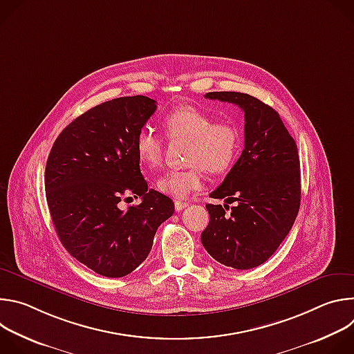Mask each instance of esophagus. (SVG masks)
<instances>
[{"label":"esophagus","mask_w":354,"mask_h":354,"mask_svg":"<svg viewBox=\"0 0 354 354\" xmlns=\"http://www.w3.org/2000/svg\"><path fill=\"white\" fill-rule=\"evenodd\" d=\"M189 203L187 201H183V200H175V210L176 212H182L185 207H187Z\"/></svg>","instance_id":"1"}]
</instances>
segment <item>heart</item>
I'll list each match as a JSON object with an SVG mask.
<instances>
[{
	"instance_id": "heart-1",
	"label": "heart",
	"mask_w": 354,
	"mask_h": 354,
	"mask_svg": "<svg viewBox=\"0 0 354 354\" xmlns=\"http://www.w3.org/2000/svg\"><path fill=\"white\" fill-rule=\"evenodd\" d=\"M162 126L169 140H187L186 162L182 171H171L157 180L161 193L183 198L203 183V172L221 175L231 169L241 151V133L230 122H216L214 116L194 106H179L169 112ZM138 160L156 168L164 156V140L151 127H142L136 136Z\"/></svg>"
}]
</instances>
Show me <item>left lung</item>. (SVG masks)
<instances>
[{"instance_id":"obj_1","label":"left lung","mask_w":354,"mask_h":354,"mask_svg":"<svg viewBox=\"0 0 354 354\" xmlns=\"http://www.w3.org/2000/svg\"><path fill=\"white\" fill-rule=\"evenodd\" d=\"M206 97L243 111L245 147L210 194L228 204L236 201L237 206L206 205L210 221L201 243L217 262L246 270L265 263L295 221L301 201L298 149L279 113L255 96L224 91Z\"/></svg>"}]
</instances>
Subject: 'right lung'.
<instances>
[{"instance_id":"add662e5","label":"right lung","mask_w":354,"mask_h":354,"mask_svg":"<svg viewBox=\"0 0 354 354\" xmlns=\"http://www.w3.org/2000/svg\"><path fill=\"white\" fill-rule=\"evenodd\" d=\"M157 109L156 100L123 96L73 120L50 151L44 187L56 232L68 254L105 277L141 265L174 201L148 189L140 172L136 136ZM142 203L120 207L131 196Z\"/></svg>"}]
</instances>
